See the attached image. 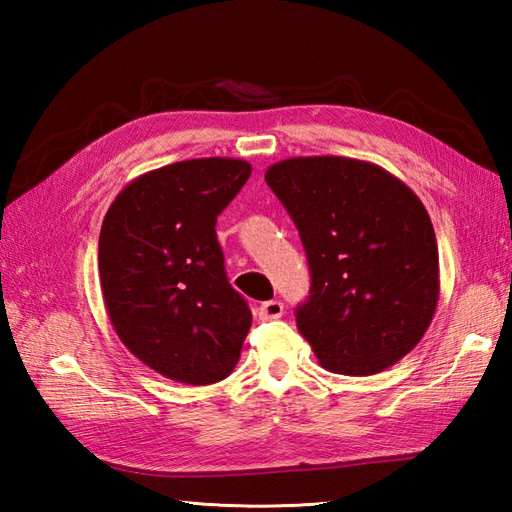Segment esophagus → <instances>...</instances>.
<instances>
[{"mask_svg": "<svg viewBox=\"0 0 512 512\" xmlns=\"http://www.w3.org/2000/svg\"><path fill=\"white\" fill-rule=\"evenodd\" d=\"M281 314H284V303L273 299V301H264L262 306H259V317H262L264 321H270V319H279Z\"/></svg>", "mask_w": 512, "mask_h": 512, "instance_id": "esophagus-1", "label": "esophagus"}]
</instances>
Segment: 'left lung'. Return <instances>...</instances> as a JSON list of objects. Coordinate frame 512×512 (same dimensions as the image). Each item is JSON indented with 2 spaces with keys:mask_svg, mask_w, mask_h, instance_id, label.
<instances>
[{
  "mask_svg": "<svg viewBox=\"0 0 512 512\" xmlns=\"http://www.w3.org/2000/svg\"><path fill=\"white\" fill-rule=\"evenodd\" d=\"M266 184L295 222L310 266L297 328L336 374L372 376L409 354L438 306V244L407 184L372 162L288 158Z\"/></svg>",
  "mask_w": 512,
  "mask_h": 512,
  "instance_id": "left-lung-1",
  "label": "left lung"
}]
</instances>
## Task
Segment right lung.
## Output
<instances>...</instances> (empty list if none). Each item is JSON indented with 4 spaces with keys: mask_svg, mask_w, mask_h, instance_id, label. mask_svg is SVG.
<instances>
[{
    "mask_svg": "<svg viewBox=\"0 0 512 512\" xmlns=\"http://www.w3.org/2000/svg\"><path fill=\"white\" fill-rule=\"evenodd\" d=\"M250 171L235 158L173 162L129 182L101 226L99 279L118 339L184 385L231 374L253 323L215 235Z\"/></svg>",
    "mask_w": 512,
    "mask_h": 512,
    "instance_id": "right-lung-1",
    "label": "right lung"
}]
</instances>
